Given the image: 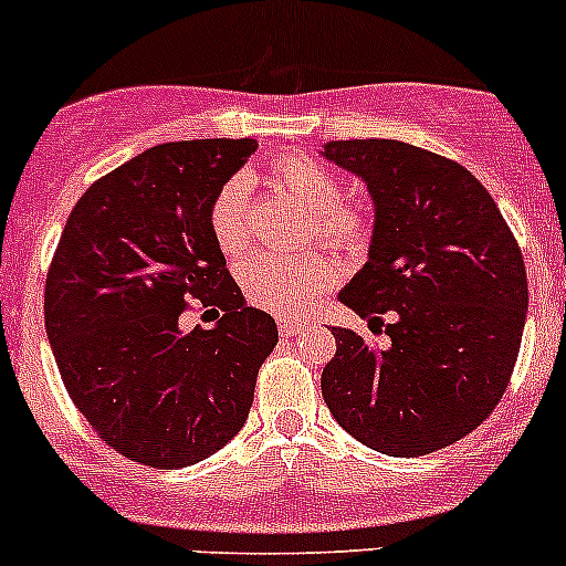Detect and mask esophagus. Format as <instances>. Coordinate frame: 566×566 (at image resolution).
Masks as SVG:
<instances>
[{"label": "esophagus", "instance_id": "obj_1", "mask_svg": "<svg viewBox=\"0 0 566 566\" xmlns=\"http://www.w3.org/2000/svg\"><path fill=\"white\" fill-rule=\"evenodd\" d=\"M306 323L301 321V317H293V315H279V332L284 334V337H293V334H298L301 328H304Z\"/></svg>", "mask_w": 566, "mask_h": 566}]
</instances>
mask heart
<instances>
[{
	"mask_svg": "<svg viewBox=\"0 0 566 566\" xmlns=\"http://www.w3.org/2000/svg\"><path fill=\"white\" fill-rule=\"evenodd\" d=\"M279 188L310 212L306 232L334 251H359L370 223L359 210L343 207L339 179L306 155H284L271 166ZM210 232L227 256L249 249V179L232 177L221 185L210 205ZM337 268L323 254H256L238 268L240 287L254 306L279 315L306 310L323 290L332 287Z\"/></svg>",
	"mask_w": 566,
	"mask_h": 566,
	"instance_id": "1",
	"label": "heart"
}]
</instances>
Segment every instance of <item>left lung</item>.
<instances>
[{"instance_id": "8db88e82", "label": "left lung", "mask_w": 566, "mask_h": 566, "mask_svg": "<svg viewBox=\"0 0 566 566\" xmlns=\"http://www.w3.org/2000/svg\"><path fill=\"white\" fill-rule=\"evenodd\" d=\"M328 163L367 185V262L339 304L381 332L376 348L334 326L321 389L334 420L387 457L453 446L490 417L512 378L528 312L525 262L495 199L464 166L403 140H328Z\"/></svg>"}]
</instances>
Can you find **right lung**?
<instances>
[{"instance_id":"obj_1","label":"right lung","mask_w":566,"mask_h":566,"mask_svg":"<svg viewBox=\"0 0 566 566\" xmlns=\"http://www.w3.org/2000/svg\"><path fill=\"white\" fill-rule=\"evenodd\" d=\"M254 151L251 137L155 146L93 182L60 234L49 345L76 409L132 462L177 470L221 451L279 343L210 232L212 199ZM190 300L216 327L187 326Z\"/></svg>"}]
</instances>
